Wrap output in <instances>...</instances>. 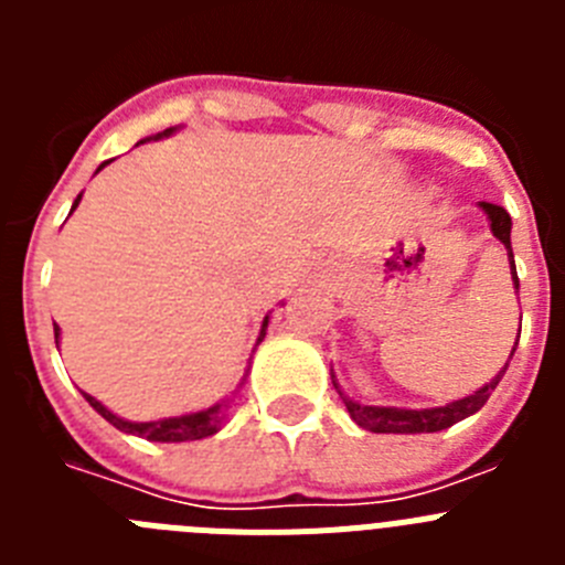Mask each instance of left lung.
I'll return each mask as SVG.
<instances>
[{
    "mask_svg": "<svg viewBox=\"0 0 565 565\" xmlns=\"http://www.w3.org/2000/svg\"><path fill=\"white\" fill-rule=\"evenodd\" d=\"M481 209L487 212L489 226H492V234H495L503 246H507L509 271H512V279H515V288H518L515 254H512V243H509V232H512V217H509L507 209L498 206V203L481 201ZM515 348H518V342H515ZM515 348H512V353H515ZM512 353H509V359H512ZM507 364H503V371L498 373L492 382L483 384L481 391H476L472 396H463V398H458V402L444 404V407H427V411H402V407H367V404H359V402H353V398L344 396V393L339 391L337 382H333V387H337L339 396H342L344 407H348V413H351L353 422H356L359 427H364V430H371V433H404V436H411V433H438V430H447V427H452V424H458L461 418H467V416H472V413L481 411L483 404H487V398L492 396V391L498 387V382H501L503 373H507Z\"/></svg>",
    "mask_w": 565,
    "mask_h": 565,
    "instance_id": "1",
    "label": "left lung"
}]
</instances>
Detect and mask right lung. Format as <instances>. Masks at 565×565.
<instances>
[{
  "label": "right lung",
  "instance_id": "obj_1",
  "mask_svg": "<svg viewBox=\"0 0 565 565\" xmlns=\"http://www.w3.org/2000/svg\"><path fill=\"white\" fill-rule=\"evenodd\" d=\"M172 129H167L163 135H169ZM109 161H104L102 167H107ZM78 201H82V194L76 198V203H73V209L78 206ZM266 328H268V317L263 319V331H259V339L257 344L263 342V337H266ZM56 344H58V326H56ZM84 398H87L93 407H96L98 413H102L104 418H107L113 427H118L121 433H132V436H141L147 438V441H198V438H206V436H214V433L221 430L223 418H226V407L228 402H221L214 404V407H209V411H201V413H189V416H178V418H158V422H124V418H118L115 413H109L107 407H104L102 402H96L93 396H87L84 393Z\"/></svg>",
  "mask_w": 565,
  "mask_h": 565
}]
</instances>
